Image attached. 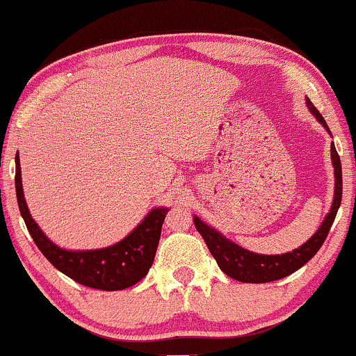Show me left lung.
I'll list each match as a JSON object with an SVG mask.
<instances>
[{
  "instance_id": "1",
  "label": "left lung",
  "mask_w": 356,
  "mask_h": 356,
  "mask_svg": "<svg viewBox=\"0 0 356 356\" xmlns=\"http://www.w3.org/2000/svg\"><path fill=\"white\" fill-rule=\"evenodd\" d=\"M307 106L312 111V115L318 120V123H322L323 128L330 133L325 120L322 118L321 111L314 106V103L307 98ZM332 149V163L335 168V197L332 209L328 211V215L323 220L316 235L307 243H304L302 246H299L298 250L291 251L286 254H258L251 253V251L241 248V246L235 245V243L228 241L227 238L220 235L218 232H215L213 228H210L209 225H205L200 218H193L195 228L204 238L207 246H209L211 256L217 259V264L220 269L236 281L241 282H253V284H259V282H271L282 279L289 274L296 273L299 268H302L309 259L314 258V254L321 250V246L325 241V238L330 232L332 223H334L337 211L341 204V163L339 152H337L334 143L330 146Z\"/></svg>"
}]
</instances>
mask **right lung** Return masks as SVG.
I'll list each match as a JSON object with an SVG mask.
<instances>
[{"instance_id":"right-lung-1","label":"right lung","mask_w":356,"mask_h":356,"mask_svg":"<svg viewBox=\"0 0 356 356\" xmlns=\"http://www.w3.org/2000/svg\"><path fill=\"white\" fill-rule=\"evenodd\" d=\"M16 197L26 227L35 246L54 268L79 284L102 291H121L134 286L146 276L154 261L168 209H154L124 240L93 251H67L58 248L40 232L31 218L21 184L19 156H16Z\"/></svg>"}]
</instances>
